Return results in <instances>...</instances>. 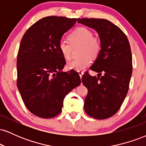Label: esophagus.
Instances as JSON below:
<instances>
[{
  "label": "esophagus",
  "instance_id": "obj_1",
  "mask_svg": "<svg viewBox=\"0 0 146 146\" xmlns=\"http://www.w3.org/2000/svg\"><path fill=\"white\" fill-rule=\"evenodd\" d=\"M78 73H79V75H80V78H82V75H83L84 73V72L80 71H78Z\"/></svg>",
  "mask_w": 146,
  "mask_h": 146
}]
</instances>
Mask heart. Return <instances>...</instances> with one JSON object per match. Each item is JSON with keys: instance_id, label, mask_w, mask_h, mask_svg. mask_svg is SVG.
<instances>
[{"instance_id": "heart-1", "label": "heart", "mask_w": 146, "mask_h": 146, "mask_svg": "<svg viewBox=\"0 0 146 146\" xmlns=\"http://www.w3.org/2000/svg\"><path fill=\"white\" fill-rule=\"evenodd\" d=\"M70 42L61 39L58 42V48L65 59L69 60L72 56L73 48L80 47V54L82 57L74 59L67 63L69 69L82 71L91 64V59H95L102 51V42L100 38L93 36V31L84 27H78L68 36Z\"/></svg>"}]
</instances>
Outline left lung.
<instances>
[{
  "label": "left lung",
  "instance_id": "left-lung-1",
  "mask_svg": "<svg viewBox=\"0 0 146 146\" xmlns=\"http://www.w3.org/2000/svg\"><path fill=\"white\" fill-rule=\"evenodd\" d=\"M78 23L98 31L102 42L100 54L90 68L98 72V77L86 71L82 81L88 90L86 113L97 119H105L117 113L128 93L132 72L130 46L125 33L107 20L78 18Z\"/></svg>",
  "mask_w": 146,
  "mask_h": 146
}]
</instances>
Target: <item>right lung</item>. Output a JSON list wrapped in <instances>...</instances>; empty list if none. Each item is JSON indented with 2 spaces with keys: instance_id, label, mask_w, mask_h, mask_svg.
Here are the masks:
<instances>
[{
  "instance_id": "add662e5",
  "label": "right lung",
  "mask_w": 146,
  "mask_h": 146,
  "mask_svg": "<svg viewBox=\"0 0 146 146\" xmlns=\"http://www.w3.org/2000/svg\"><path fill=\"white\" fill-rule=\"evenodd\" d=\"M77 18L47 16L26 31L17 55V86L27 109L41 118L61 113L66 95L81 84L71 70L61 72L66 61L58 48L65 32Z\"/></svg>"
}]
</instances>
